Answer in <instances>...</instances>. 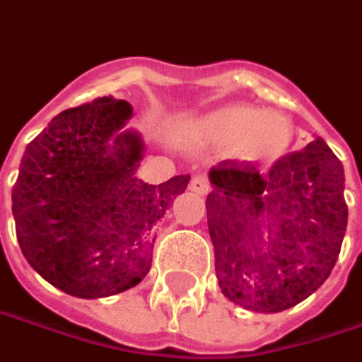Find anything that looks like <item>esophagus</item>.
<instances>
[{
    "instance_id": "esophagus-1",
    "label": "esophagus",
    "mask_w": 362,
    "mask_h": 362,
    "mask_svg": "<svg viewBox=\"0 0 362 362\" xmlns=\"http://www.w3.org/2000/svg\"><path fill=\"white\" fill-rule=\"evenodd\" d=\"M189 187H191V191H195L199 195H205V193H209L211 183L205 173H195L193 179H191V183H189Z\"/></svg>"
}]
</instances>
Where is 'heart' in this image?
<instances>
[{"mask_svg": "<svg viewBox=\"0 0 362 362\" xmlns=\"http://www.w3.org/2000/svg\"><path fill=\"white\" fill-rule=\"evenodd\" d=\"M205 131L223 143L237 141V153L251 163H273L288 151L295 129L287 115L249 105L217 109L205 119Z\"/></svg>", "mask_w": 362, "mask_h": 362, "instance_id": "obj_1", "label": "heart"}]
</instances>
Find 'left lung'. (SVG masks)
I'll use <instances>...</instances> for the list:
<instances>
[{
    "label": "left lung",
    "mask_w": 362,
    "mask_h": 362,
    "mask_svg": "<svg viewBox=\"0 0 362 362\" xmlns=\"http://www.w3.org/2000/svg\"><path fill=\"white\" fill-rule=\"evenodd\" d=\"M209 179L207 225L227 299L279 313L321 287L349 217L343 165L321 137L283 155L265 175L251 161L227 159Z\"/></svg>",
    "instance_id": "8db88e82"
}]
</instances>
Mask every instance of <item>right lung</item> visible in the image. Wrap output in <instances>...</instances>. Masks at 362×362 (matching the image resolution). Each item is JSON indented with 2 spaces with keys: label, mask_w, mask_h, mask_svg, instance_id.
Masks as SVG:
<instances>
[{
  "label": "right lung",
  "mask_w": 362,
  "mask_h": 362,
  "mask_svg": "<svg viewBox=\"0 0 362 362\" xmlns=\"http://www.w3.org/2000/svg\"><path fill=\"white\" fill-rule=\"evenodd\" d=\"M123 99L62 111L25 147L11 189L17 243L63 293L97 299L135 287L149 269L157 227L189 175L161 185L135 177L141 141L121 133Z\"/></svg>",
  "instance_id": "1"
}]
</instances>
